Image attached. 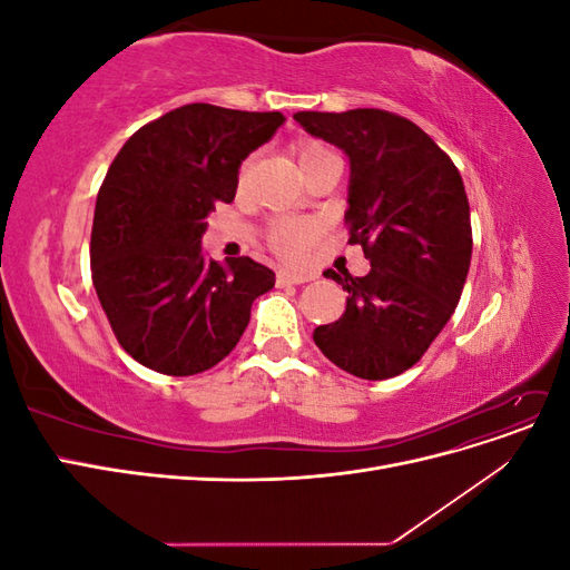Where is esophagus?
<instances>
[{"label": "esophagus", "mask_w": 570, "mask_h": 570, "mask_svg": "<svg viewBox=\"0 0 570 570\" xmlns=\"http://www.w3.org/2000/svg\"><path fill=\"white\" fill-rule=\"evenodd\" d=\"M278 285H302V283H312L316 275L314 273H306V271H289V268H281L278 275Z\"/></svg>", "instance_id": "1"}]
</instances>
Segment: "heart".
I'll list each match as a JSON object with an SVG mask.
<instances>
[{"mask_svg":"<svg viewBox=\"0 0 570 570\" xmlns=\"http://www.w3.org/2000/svg\"><path fill=\"white\" fill-rule=\"evenodd\" d=\"M325 154H333V151L321 142H306L299 147V166H304L306 161H312L316 157H325ZM247 166L249 164L239 168V183H243L247 176ZM316 237H318V226L308 218H281L275 220L268 230L271 247L287 258H297L306 254V249L316 243Z\"/></svg>","mask_w":570,"mask_h":570,"instance_id":"obj_1","label":"heart"}]
</instances>
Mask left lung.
Listing matches in <instances>:
<instances>
[{
  "label": "left lung",
  "mask_w": 570,
  "mask_h": 570,
  "mask_svg": "<svg viewBox=\"0 0 570 570\" xmlns=\"http://www.w3.org/2000/svg\"><path fill=\"white\" fill-rule=\"evenodd\" d=\"M297 124L350 157V245L371 271L323 275L347 308L314 331L335 366L364 381L411 368L452 318L471 266V209L454 161L409 118L383 109L297 111Z\"/></svg>",
  "instance_id": "left-lung-1"
}]
</instances>
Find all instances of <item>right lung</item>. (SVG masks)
I'll use <instances>...</instances> for the list:
<instances>
[{"instance_id":"1","label":"right lung","mask_w":570,"mask_h":570,"mask_svg":"<svg viewBox=\"0 0 570 570\" xmlns=\"http://www.w3.org/2000/svg\"><path fill=\"white\" fill-rule=\"evenodd\" d=\"M281 111L185 105L120 147L99 187L90 264L111 331L135 361L195 375L226 358L275 273L249 256L206 262L202 235L233 202L249 154L283 126Z\"/></svg>"}]
</instances>
